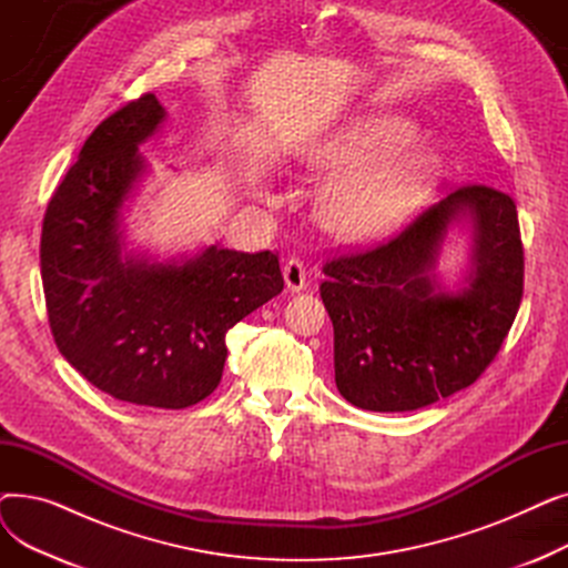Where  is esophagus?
<instances>
[{
    "mask_svg": "<svg viewBox=\"0 0 568 568\" xmlns=\"http://www.w3.org/2000/svg\"><path fill=\"white\" fill-rule=\"evenodd\" d=\"M283 278L290 292H302L306 287V266L300 257H290L283 266Z\"/></svg>",
    "mask_w": 568,
    "mask_h": 568,
    "instance_id": "34e87169",
    "label": "esophagus"
}]
</instances>
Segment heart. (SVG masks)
Segmentation results:
<instances>
[{
	"label": "heart",
	"mask_w": 568,
	"mask_h": 568,
	"mask_svg": "<svg viewBox=\"0 0 568 568\" xmlns=\"http://www.w3.org/2000/svg\"><path fill=\"white\" fill-rule=\"evenodd\" d=\"M414 126L394 112H366L320 138L306 165L329 176L317 200L322 225L364 244L392 232L435 186L442 156L412 142Z\"/></svg>",
	"instance_id": "b5f03b06"
}]
</instances>
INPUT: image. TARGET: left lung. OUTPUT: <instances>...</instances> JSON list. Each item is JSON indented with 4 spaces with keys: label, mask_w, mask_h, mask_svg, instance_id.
Returning a JSON list of instances; mask_svg holds the SVG:
<instances>
[{
    "label": "left lung",
    "mask_w": 568,
    "mask_h": 568,
    "mask_svg": "<svg viewBox=\"0 0 568 568\" xmlns=\"http://www.w3.org/2000/svg\"><path fill=\"white\" fill-rule=\"evenodd\" d=\"M452 229L470 236L456 286L436 274ZM516 202L463 186L389 244L324 264L320 296L334 324L341 396L371 412H412L476 382L495 359L523 296Z\"/></svg>",
    "instance_id": "left-lung-1"
}]
</instances>
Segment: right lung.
I'll return each instance as SVG.
<instances>
[{
	"label": "right lung",
	"mask_w": 568,
	"mask_h": 568,
	"mask_svg": "<svg viewBox=\"0 0 568 568\" xmlns=\"http://www.w3.org/2000/svg\"><path fill=\"white\" fill-rule=\"evenodd\" d=\"M144 94L110 114L80 149L43 219L41 278L64 359L103 394L184 409L212 394L225 334L283 292L278 257L206 246L159 260L129 248L124 214L149 163L140 144L165 122Z\"/></svg>",
	"instance_id": "add662e5"
}]
</instances>
